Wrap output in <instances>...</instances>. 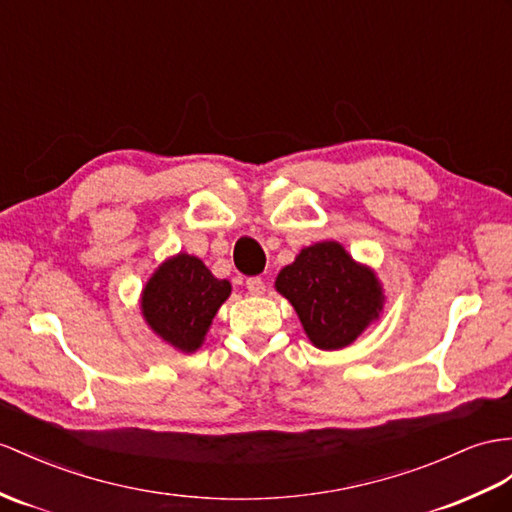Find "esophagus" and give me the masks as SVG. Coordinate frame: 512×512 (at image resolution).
I'll return each instance as SVG.
<instances>
[{
  "instance_id": "34e87169",
  "label": "esophagus",
  "mask_w": 512,
  "mask_h": 512,
  "mask_svg": "<svg viewBox=\"0 0 512 512\" xmlns=\"http://www.w3.org/2000/svg\"><path fill=\"white\" fill-rule=\"evenodd\" d=\"M246 290L251 292L253 296H261L266 292V283H264V279L261 277H248L246 279Z\"/></svg>"
}]
</instances>
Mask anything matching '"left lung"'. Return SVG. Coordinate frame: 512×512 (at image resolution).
Masks as SVG:
<instances>
[{"mask_svg":"<svg viewBox=\"0 0 512 512\" xmlns=\"http://www.w3.org/2000/svg\"><path fill=\"white\" fill-rule=\"evenodd\" d=\"M274 285L294 305L313 346L322 350L355 342L383 309L374 272L355 264L337 242L303 248Z\"/></svg>","mask_w":512,"mask_h":512,"instance_id":"obj_1","label":"left lung"}]
</instances>
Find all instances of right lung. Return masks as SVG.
Here are the masks:
<instances>
[{
    "instance_id": "1",
    "label": "right lung",
    "mask_w": 512,
    "mask_h": 512,
    "mask_svg": "<svg viewBox=\"0 0 512 512\" xmlns=\"http://www.w3.org/2000/svg\"><path fill=\"white\" fill-rule=\"evenodd\" d=\"M229 294V281L216 279L201 259L179 253L157 268L144 287L142 313L168 344L194 352Z\"/></svg>"
}]
</instances>
